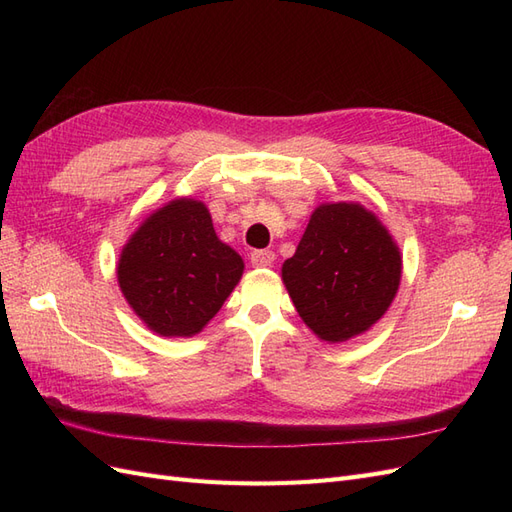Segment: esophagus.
<instances>
[{"instance_id":"obj_1","label":"esophagus","mask_w":512,"mask_h":512,"mask_svg":"<svg viewBox=\"0 0 512 512\" xmlns=\"http://www.w3.org/2000/svg\"><path fill=\"white\" fill-rule=\"evenodd\" d=\"M250 260H252V267H258V269L271 267L273 262H275V252H271V250H256V252L250 254Z\"/></svg>"}]
</instances>
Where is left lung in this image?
Instances as JSON below:
<instances>
[{"mask_svg": "<svg viewBox=\"0 0 512 512\" xmlns=\"http://www.w3.org/2000/svg\"><path fill=\"white\" fill-rule=\"evenodd\" d=\"M282 282L301 320L327 344L363 335L386 314L401 282V252L374 211L322 203L309 215Z\"/></svg>", "mask_w": 512, "mask_h": 512, "instance_id": "obj_1", "label": "left lung"}]
</instances>
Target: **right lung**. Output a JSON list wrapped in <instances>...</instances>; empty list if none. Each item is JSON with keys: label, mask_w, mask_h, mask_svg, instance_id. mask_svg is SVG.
Returning <instances> with one entry per match:
<instances>
[{"label": "right lung", "mask_w": 512, "mask_h": 512, "mask_svg": "<svg viewBox=\"0 0 512 512\" xmlns=\"http://www.w3.org/2000/svg\"><path fill=\"white\" fill-rule=\"evenodd\" d=\"M243 269V258L215 235L207 205L181 196L132 232L121 247L117 282L149 331L192 337L220 312Z\"/></svg>", "instance_id": "right-lung-1"}]
</instances>
